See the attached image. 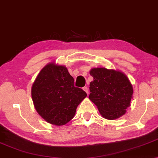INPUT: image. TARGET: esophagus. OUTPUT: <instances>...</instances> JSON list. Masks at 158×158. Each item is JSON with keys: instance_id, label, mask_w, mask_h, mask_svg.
I'll return each mask as SVG.
<instances>
[{"instance_id": "obj_1", "label": "esophagus", "mask_w": 158, "mask_h": 158, "mask_svg": "<svg viewBox=\"0 0 158 158\" xmlns=\"http://www.w3.org/2000/svg\"><path fill=\"white\" fill-rule=\"evenodd\" d=\"M83 90H85V91L86 92V94H88V88L87 87H85H85L83 88Z\"/></svg>"}]
</instances>
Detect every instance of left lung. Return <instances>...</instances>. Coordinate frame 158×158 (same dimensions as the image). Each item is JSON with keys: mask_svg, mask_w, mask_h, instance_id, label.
Listing matches in <instances>:
<instances>
[{"mask_svg": "<svg viewBox=\"0 0 158 158\" xmlns=\"http://www.w3.org/2000/svg\"><path fill=\"white\" fill-rule=\"evenodd\" d=\"M90 74L89 99L97 106L103 117L113 120L124 115L129 107L133 88L129 79L119 71L93 68Z\"/></svg>", "mask_w": 158, "mask_h": 158, "instance_id": "8db88e82", "label": "left lung"}]
</instances>
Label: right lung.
<instances>
[{
    "mask_svg": "<svg viewBox=\"0 0 158 158\" xmlns=\"http://www.w3.org/2000/svg\"><path fill=\"white\" fill-rule=\"evenodd\" d=\"M65 67L47 64L34 81L31 96L36 110L50 124L64 125L74 117L79 103L87 96L75 87Z\"/></svg>",
    "mask_w": 158,
    "mask_h": 158,
    "instance_id": "1",
    "label": "right lung"
}]
</instances>
